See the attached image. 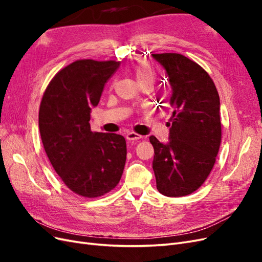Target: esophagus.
<instances>
[{
    "instance_id": "34e87169",
    "label": "esophagus",
    "mask_w": 262,
    "mask_h": 262,
    "mask_svg": "<svg viewBox=\"0 0 262 262\" xmlns=\"http://www.w3.org/2000/svg\"><path fill=\"white\" fill-rule=\"evenodd\" d=\"M142 138L143 137L140 136V134L134 133V132H128L125 134V139L128 141H138V140H141Z\"/></svg>"
}]
</instances>
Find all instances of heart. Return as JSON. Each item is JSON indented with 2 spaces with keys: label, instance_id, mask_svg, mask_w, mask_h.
<instances>
[{
  "label": "heart",
  "instance_id": "obj_1",
  "mask_svg": "<svg viewBox=\"0 0 262 262\" xmlns=\"http://www.w3.org/2000/svg\"><path fill=\"white\" fill-rule=\"evenodd\" d=\"M134 75L139 84L142 83H154V74L145 64H139L134 69Z\"/></svg>",
  "mask_w": 262,
  "mask_h": 262
}]
</instances>
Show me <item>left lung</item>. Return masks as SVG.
<instances>
[{
	"mask_svg": "<svg viewBox=\"0 0 262 262\" xmlns=\"http://www.w3.org/2000/svg\"><path fill=\"white\" fill-rule=\"evenodd\" d=\"M152 57L165 70L172 108L168 143L149 137L156 188L166 196H184L202 186L215 163L222 139L219 93L210 75L185 55Z\"/></svg>",
	"mask_w": 262,
	"mask_h": 262,
	"instance_id": "obj_1",
	"label": "left lung"
}]
</instances>
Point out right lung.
Here are the masks:
<instances>
[{
  "instance_id": "1",
  "label": "right lung",
  "mask_w": 262,
  "mask_h": 262,
  "mask_svg": "<svg viewBox=\"0 0 262 262\" xmlns=\"http://www.w3.org/2000/svg\"><path fill=\"white\" fill-rule=\"evenodd\" d=\"M120 66L116 61L77 60L54 75L39 109V131L49 161L78 195L97 198L119 184L126 144L116 133L91 131V112Z\"/></svg>"
}]
</instances>
